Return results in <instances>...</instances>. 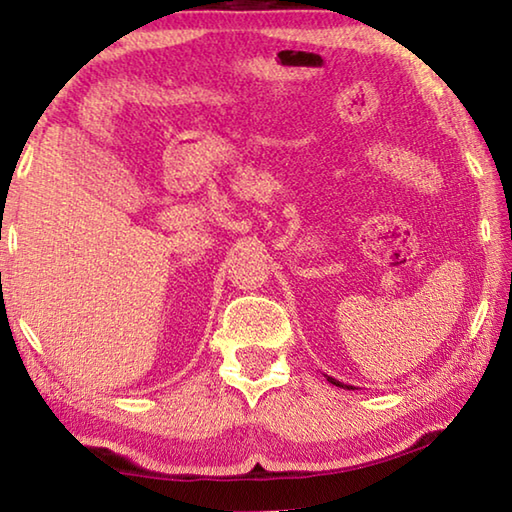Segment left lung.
<instances>
[{"mask_svg":"<svg viewBox=\"0 0 512 512\" xmlns=\"http://www.w3.org/2000/svg\"><path fill=\"white\" fill-rule=\"evenodd\" d=\"M327 381H329V384H334V386H339V388H348V391H350V384H343V381H339V379H334V377H327Z\"/></svg>","mask_w":512,"mask_h":512,"instance_id":"obj_1","label":"left lung"}]
</instances>
